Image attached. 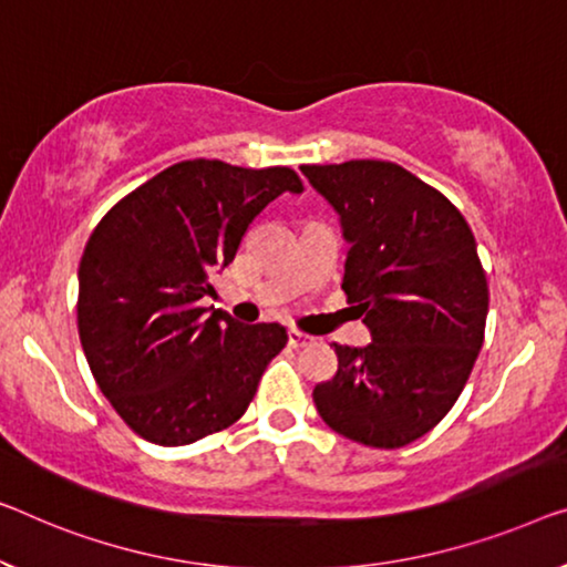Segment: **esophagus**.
Masks as SVG:
<instances>
[{"instance_id":"1","label":"esophagus","mask_w":567,"mask_h":567,"mask_svg":"<svg viewBox=\"0 0 567 567\" xmlns=\"http://www.w3.org/2000/svg\"><path fill=\"white\" fill-rule=\"evenodd\" d=\"M287 341H290L292 349H306V346L312 343V336L302 333V331H295V328H292V331L287 333Z\"/></svg>"}]
</instances>
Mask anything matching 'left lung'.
<instances>
[{
  "instance_id": "obj_1",
  "label": "left lung",
  "mask_w": 567,
  "mask_h": 567,
  "mask_svg": "<svg viewBox=\"0 0 567 567\" xmlns=\"http://www.w3.org/2000/svg\"><path fill=\"white\" fill-rule=\"evenodd\" d=\"M351 244L343 292L371 343H333L338 371L316 384L318 415L338 435L402 447L458 400L484 343L488 285L461 210L384 159L302 165Z\"/></svg>"
}]
</instances>
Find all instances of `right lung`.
Masks as SVG:
<instances>
[{"label":"right lung","mask_w":567,"mask_h":567,"mask_svg":"<svg viewBox=\"0 0 567 567\" xmlns=\"http://www.w3.org/2000/svg\"><path fill=\"white\" fill-rule=\"evenodd\" d=\"M285 190L290 167L183 159L101 218L79 267V336L99 390L126 425L157 445H188L234 425L269 361L280 323L244 326L200 306L249 224Z\"/></svg>","instance_id":"obj_1"}]
</instances>
